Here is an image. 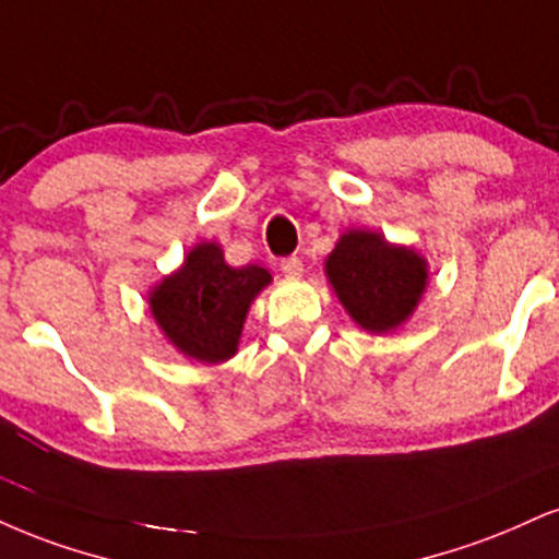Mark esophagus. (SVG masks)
Listing matches in <instances>:
<instances>
[{
  "label": "esophagus",
  "instance_id": "1",
  "mask_svg": "<svg viewBox=\"0 0 559 559\" xmlns=\"http://www.w3.org/2000/svg\"><path fill=\"white\" fill-rule=\"evenodd\" d=\"M281 271H284L288 278H299V275L305 273V265H301L299 258H284L281 260Z\"/></svg>",
  "mask_w": 559,
  "mask_h": 559
}]
</instances>
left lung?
Returning a JSON list of instances; mask_svg holds the SVG:
<instances>
[{"mask_svg":"<svg viewBox=\"0 0 559 559\" xmlns=\"http://www.w3.org/2000/svg\"><path fill=\"white\" fill-rule=\"evenodd\" d=\"M325 275L352 320L369 333L403 325L427 288V260L385 241L378 231L352 228L325 260Z\"/></svg>","mask_w":559,"mask_h":559,"instance_id":"left-lung-1","label":"left lung"}]
</instances>
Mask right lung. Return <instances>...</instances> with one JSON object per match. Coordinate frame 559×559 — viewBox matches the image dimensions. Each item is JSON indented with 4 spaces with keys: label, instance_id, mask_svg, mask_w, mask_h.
<instances>
[{
    "label": "right lung",
    "instance_id": "obj_1",
    "mask_svg": "<svg viewBox=\"0 0 559 559\" xmlns=\"http://www.w3.org/2000/svg\"><path fill=\"white\" fill-rule=\"evenodd\" d=\"M271 284L260 265L231 267L215 241L187 252L185 265L153 288L151 312L185 356L218 365L237 354L252 299Z\"/></svg>",
    "mask_w": 559,
    "mask_h": 559
}]
</instances>
